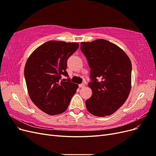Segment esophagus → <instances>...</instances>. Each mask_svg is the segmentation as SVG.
Returning a JSON list of instances; mask_svg holds the SVG:
<instances>
[{
  "label": "esophagus",
  "mask_w": 156,
  "mask_h": 156,
  "mask_svg": "<svg viewBox=\"0 0 156 156\" xmlns=\"http://www.w3.org/2000/svg\"><path fill=\"white\" fill-rule=\"evenodd\" d=\"M84 86H85V84L82 83V84H79V88H83V87H84Z\"/></svg>",
  "instance_id": "34e87169"
}]
</instances>
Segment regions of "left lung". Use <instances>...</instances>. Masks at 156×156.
I'll list each match as a JSON object with an SVG mask.
<instances>
[{
	"label": "left lung",
	"instance_id": "8db88e82",
	"mask_svg": "<svg viewBox=\"0 0 156 156\" xmlns=\"http://www.w3.org/2000/svg\"><path fill=\"white\" fill-rule=\"evenodd\" d=\"M81 50L90 68L92 96L86 100L88 111L96 116L116 112L128 97L131 83V63L125 52L103 39L81 42Z\"/></svg>",
	"mask_w": 156,
	"mask_h": 156
}]
</instances>
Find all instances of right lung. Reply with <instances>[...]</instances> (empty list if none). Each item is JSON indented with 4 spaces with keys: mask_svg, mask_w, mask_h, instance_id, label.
I'll return each mask as SVG.
<instances>
[{
    "mask_svg": "<svg viewBox=\"0 0 156 156\" xmlns=\"http://www.w3.org/2000/svg\"><path fill=\"white\" fill-rule=\"evenodd\" d=\"M78 48L75 42L49 41L27 59L24 74L28 92L36 106L47 114L64 112L76 92L78 84L71 83L69 78L66 82L61 78L68 77L67 60Z\"/></svg>",
    "mask_w": 156,
    "mask_h": 156,
    "instance_id": "add662e5",
    "label": "right lung"
}]
</instances>
